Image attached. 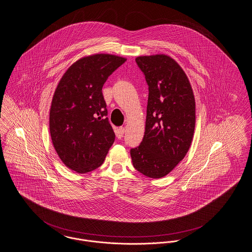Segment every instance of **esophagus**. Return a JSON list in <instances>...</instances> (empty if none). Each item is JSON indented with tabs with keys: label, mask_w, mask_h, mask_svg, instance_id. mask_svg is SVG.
I'll use <instances>...</instances> for the list:
<instances>
[{
	"label": "esophagus",
	"mask_w": 252,
	"mask_h": 252,
	"mask_svg": "<svg viewBox=\"0 0 252 252\" xmlns=\"http://www.w3.org/2000/svg\"><path fill=\"white\" fill-rule=\"evenodd\" d=\"M125 131H126L125 127H123V126L119 127V128H118V129L116 130L117 138H118V139H122V138H123V136H124Z\"/></svg>",
	"instance_id": "esophagus-1"
}]
</instances>
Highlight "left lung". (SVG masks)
I'll use <instances>...</instances> for the list:
<instances>
[{"instance_id":"1","label":"left lung","mask_w":252,"mask_h":252,"mask_svg":"<svg viewBox=\"0 0 252 252\" xmlns=\"http://www.w3.org/2000/svg\"><path fill=\"white\" fill-rule=\"evenodd\" d=\"M135 60L149 85V98L145 135L130 155L139 173L161 178L174 170L191 147L195 126L194 92L174 58L160 54Z\"/></svg>"}]
</instances>
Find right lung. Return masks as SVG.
Here are the masks:
<instances>
[{"mask_svg":"<svg viewBox=\"0 0 252 252\" xmlns=\"http://www.w3.org/2000/svg\"><path fill=\"white\" fill-rule=\"evenodd\" d=\"M126 60L109 54L79 58L56 88L50 110L51 138L64 165L78 174L98 168L114 143L101 90Z\"/></svg>","mask_w":252,"mask_h":252,"instance_id":"1","label":"right lung"}]
</instances>
